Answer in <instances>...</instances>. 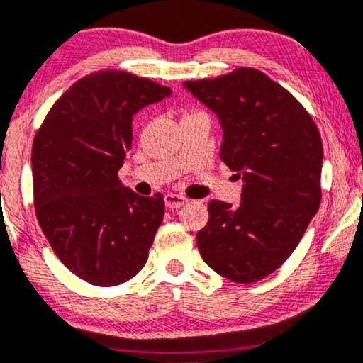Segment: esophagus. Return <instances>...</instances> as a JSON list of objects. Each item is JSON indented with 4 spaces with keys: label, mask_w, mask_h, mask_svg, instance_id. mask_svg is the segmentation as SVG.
Instances as JSON below:
<instances>
[{
    "label": "esophagus",
    "mask_w": 363,
    "mask_h": 363,
    "mask_svg": "<svg viewBox=\"0 0 363 363\" xmlns=\"http://www.w3.org/2000/svg\"><path fill=\"white\" fill-rule=\"evenodd\" d=\"M187 202H189L187 197L179 196V194H166L164 196V203H166V207H169V208H179Z\"/></svg>",
    "instance_id": "1"
}]
</instances>
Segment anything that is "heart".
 <instances>
[{
	"label": "heart",
	"instance_id": "heart-1",
	"mask_svg": "<svg viewBox=\"0 0 363 363\" xmlns=\"http://www.w3.org/2000/svg\"><path fill=\"white\" fill-rule=\"evenodd\" d=\"M196 113H202V112H200V111H189V112L184 113V117H189V116H196Z\"/></svg>",
	"mask_w": 363,
	"mask_h": 363
}]
</instances>
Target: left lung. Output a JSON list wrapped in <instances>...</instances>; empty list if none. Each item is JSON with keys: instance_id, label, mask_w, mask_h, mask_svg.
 <instances>
[{"instance_id": "left-lung-1", "label": "left lung", "mask_w": 363, "mask_h": 363, "mask_svg": "<svg viewBox=\"0 0 363 363\" xmlns=\"http://www.w3.org/2000/svg\"><path fill=\"white\" fill-rule=\"evenodd\" d=\"M220 118V158L242 179L241 203L210 200L200 256L236 284L257 282L298 246L321 203L323 142L315 121L279 83L240 67L186 81Z\"/></svg>"}]
</instances>
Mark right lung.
<instances>
[{"instance_id":"right-lung-1","label":"right lung","mask_w":363,"mask_h":363,"mask_svg":"<svg viewBox=\"0 0 363 363\" xmlns=\"http://www.w3.org/2000/svg\"><path fill=\"white\" fill-rule=\"evenodd\" d=\"M169 94L148 78L99 69L65 91L37 130V220L57 257L91 285H121L147 264L163 194L138 196L117 172L132 148L133 113Z\"/></svg>"}]
</instances>
